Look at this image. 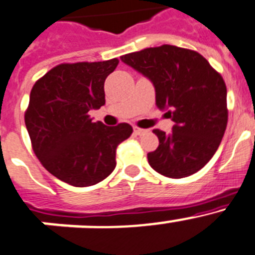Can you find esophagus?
I'll list each match as a JSON object with an SVG mask.
<instances>
[{
	"label": "esophagus",
	"instance_id": "esophagus-1",
	"mask_svg": "<svg viewBox=\"0 0 255 255\" xmlns=\"http://www.w3.org/2000/svg\"><path fill=\"white\" fill-rule=\"evenodd\" d=\"M133 132H134V134H137V136H141V134H143V133L146 132V129H142V128L138 127H133Z\"/></svg>",
	"mask_w": 255,
	"mask_h": 255
}]
</instances>
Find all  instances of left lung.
<instances>
[{
  "label": "left lung",
  "mask_w": 255,
  "mask_h": 255,
  "mask_svg": "<svg viewBox=\"0 0 255 255\" xmlns=\"http://www.w3.org/2000/svg\"><path fill=\"white\" fill-rule=\"evenodd\" d=\"M155 86L156 105L175 125L153 129L159 147L147 153L153 170L185 178L201 170L219 148L228 126L226 85L196 50L164 44L121 57Z\"/></svg>",
  "instance_id": "obj_1"
}]
</instances>
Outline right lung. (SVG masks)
<instances>
[{"label": "right lung", "mask_w": 255, "mask_h": 255, "mask_svg": "<svg viewBox=\"0 0 255 255\" xmlns=\"http://www.w3.org/2000/svg\"><path fill=\"white\" fill-rule=\"evenodd\" d=\"M103 62L62 63L34 84L25 126L39 161L73 187H89L111 175L118 144L132 134L128 123H94L91 109L105 104L104 82L118 66Z\"/></svg>", "instance_id": "right-lung-1"}]
</instances>
